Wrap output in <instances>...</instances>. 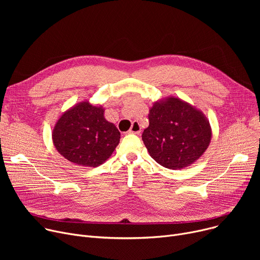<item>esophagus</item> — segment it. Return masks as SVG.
Instances as JSON below:
<instances>
[{
  "mask_svg": "<svg viewBox=\"0 0 260 260\" xmlns=\"http://www.w3.org/2000/svg\"><path fill=\"white\" fill-rule=\"evenodd\" d=\"M128 133L131 134H140L141 133V127H140V124L138 122H133V124L128 131Z\"/></svg>",
  "mask_w": 260,
  "mask_h": 260,
  "instance_id": "1",
  "label": "esophagus"
}]
</instances>
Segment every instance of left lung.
Returning <instances> with one entry per match:
<instances>
[{"label": "left lung", "instance_id": "8db88e82", "mask_svg": "<svg viewBox=\"0 0 260 260\" xmlns=\"http://www.w3.org/2000/svg\"><path fill=\"white\" fill-rule=\"evenodd\" d=\"M142 140L160 166L181 170L192 166L207 151L212 128L198 108L174 95L154 102Z\"/></svg>", "mask_w": 260, "mask_h": 260}]
</instances>
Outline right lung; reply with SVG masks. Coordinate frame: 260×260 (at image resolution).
I'll return each mask as SVG.
<instances>
[{"mask_svg": "<svg viewBox=\"0 0 260 260\" xmlns=\"http://www.w3.org/2000/svg\"><path fill=\"white\" fill-rule=\"evenodd\" d=\"M102 105L81 101L65 111L53 126L51 138L61 156L75 165L95 168L114 153L120 132L104 117Z\"/></svg>", "mask_w": 260, "mask_h": 260, "instance_id": "right-lung-1", "label": "right lung"}]
</instances>
